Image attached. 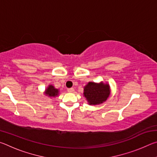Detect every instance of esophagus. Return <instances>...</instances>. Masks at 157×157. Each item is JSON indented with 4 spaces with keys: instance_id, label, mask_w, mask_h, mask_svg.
<instances>
[{
    "instance_id": "obj_1",
    "label": "esophagus",
    "mask_w": 157,
    "mask_h": 157,
    "mask_svg": "<svg viewBox=\"0 0 157 157\" xmlns=\"http://www.w3.org/2000/svg\"><path fill=\"white\" fill-rule=\"evenodd\" d=\"M68 91L69 93H73V92H74V89L73 88H69V89H68Z\"/></svg>"
}]
</instances>
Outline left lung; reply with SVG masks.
Instances as JSON below:
<instances>
[{
	"instance_id": "left-lung-1",
	"label": "left lung",
	"mask_w": 157,
	"mask_h": 157,
	"mask_svg": "<svg viewBox=\"0 0 157 157\" xmlns=\"http://www.w3.org/2000/svg\"><path fill=\"white\" fill-rule=\"evenodd\" d=\"M110 91L109 84L90 82L84 87L83 94L89 105H96L105 102L109 97Z\"/></svg>"
}]
</instances>
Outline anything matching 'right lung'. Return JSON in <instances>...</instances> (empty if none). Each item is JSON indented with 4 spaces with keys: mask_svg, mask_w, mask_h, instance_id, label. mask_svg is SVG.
Returning <instances> with one entry per match:
<instances>
[{
    "mask_svg": "<svg viewBox=\"0 0 157 157\" xmlns=\"http://www.w3.org/2000/svg\"><path fill=\"white\" fill-rule=\"evenodd\" d=\"M45 94L48 97H56L59 94V89H55L52 85H49L45 91Z\"/></svg>",
    "mask_w": 157,
    "mask_h": 157,
    "instance_id": "1",
    "label": "right lung"
}]
</instances>
